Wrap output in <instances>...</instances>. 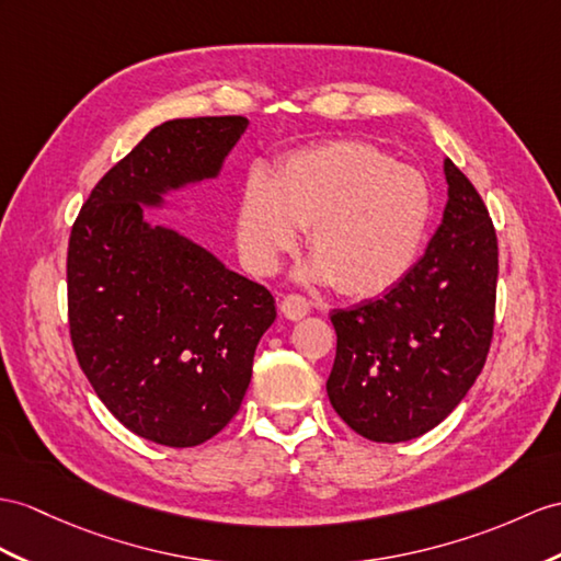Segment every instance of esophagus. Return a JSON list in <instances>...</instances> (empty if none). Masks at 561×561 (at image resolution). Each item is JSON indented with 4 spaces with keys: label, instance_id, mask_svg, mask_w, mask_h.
Returning <instances> with one entry per match:
<instances>
[{
    "label": "esophagus",
    "instance_id": "obj_1",
    "mask_svg": "<svg viewBox=\"0 0 561 561\" xmlns=\"http://www.w3.org/2000/svg\"><path fill=\"white\" fill-rule=\"evenodd\" d=\"M309 309H311V305L307 302L302 295H285L283 302H280V311L285 313V319H290V321L307 317Z\"/></svg>",
    "mask_w": 561,
    "mask_h": 561
}]
</instances>
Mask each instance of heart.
<instances>
[{
	"mask_svg": "<svg viewBox=\"0 0 561 561\" xmlns=\"http://www.w3.org/2000/svg\"><path fill=\"white\" fill-rule=\"evenodd\" d=\"M431 221V190L378 147L337 140L285 157L273 178L242 185L236 242L244 266L271 276L307 228L305 276L347 297L390 290L416 262Z\"/></svg>",
	"mask_w": 561,
	"mask_h": 561,
	"instance_id": "b5f03b06",
	"label": "heart"
}]
</instances>
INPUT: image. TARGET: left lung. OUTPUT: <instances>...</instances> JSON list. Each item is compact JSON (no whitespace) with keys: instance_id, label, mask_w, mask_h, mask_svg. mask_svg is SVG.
I'll return each instance as SVG.
<instances>
[{"instance_id":"8db88e82","label":"left lung","mask_w":561,"mask_h":561,"mask_svg":"<svg viewBox=\"0 0 561 561\" xmlns=\"http://www.w3.org/2000/svg\"><path fill=\"white\" fill-rule=\"evenodd\" d=\"M447 204L428 250L376 299L335 309L328 400L374 443L419 438L463 400L495 323L497 236L481 195L445 159Z\"/></svg>"}]
</instances>
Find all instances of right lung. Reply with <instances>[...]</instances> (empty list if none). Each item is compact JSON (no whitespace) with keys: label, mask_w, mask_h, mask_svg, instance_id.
Wrapping results in <instances>:
<instances>
[{"label":"right lung","mask_w":561,"mask_h":561,"mask_svg":"<svg viewBox=\"0 0 561 561\" xmlns=\"http://www.w3.org/2000/svg\"><path fill=\"white\" fill-rule=\"evenodd\" d=\"M244 116L173 118L104 173L68 240V328L83 374L123 426L195 447L228 426L276 299L197 242L145 221L171 190L209 181Z\"/></svg>","instance_id":"right-lung-1"}]
</instances>
